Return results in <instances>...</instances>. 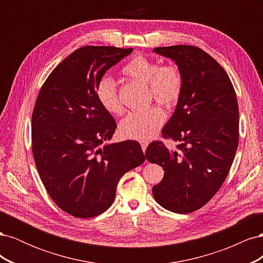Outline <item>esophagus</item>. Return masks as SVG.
I'll return each instance as SVG.
<instances>
[{
    "label": "esophagus",
    "mask_w": 263,
    "mask_h": 263,
    "mask_svg": "<svg viewBox=\"0 0 263 263\" xmlns=\"http://www.w3.org/2000/svg\"><path fill=\"white\" fill-rule=\"evenodd\" d=\"M140 145H141V149H142V151H144V153H146V149H147V146H148V142H147V141H141V142H140Z\"/></svg>",
    "instance_id": "34e87169"
}]
</instances>
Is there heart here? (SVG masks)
Instances as JSON below:
<instances>
[{"mask_svg": "<svg viewBox=\"0 0 263 263\" xmlns=\"http://www.w3.org/2000/svg\"><path fill=\"white\" fill-rule=\"evenodd\" d=\"M122 72L134 80L147 83L148 99L170 109L176 106L183 92L181 70L174 65H159L145 55H135L123 67ZM95 94L101 106L110 114H122L123 104L119 99L116 82L108 76L102 77L95 86ZM164 122V115L158 106H150L140 112H133L119 124V132L125 138L149 140Z\"/></svg>", "mask_w": 263, "mask_h": 263, "instance_id": "1", "label": "heart"}]
</instances>
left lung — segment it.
<instances>
[{"instance_id":"8db88e82","label":"left lung","mask_w":263,"mask_h":263,"mask_svg":"<svg viewBox=\"0 0 263 263\" xmlns=\"http://www.w3.org/2000/svg\"><path fill=\"white\" fill-rule=\"evenodd\" d=\"M155 52L176 61L183 92L162 137L179 142L171 151L160 140L147 147L149 162L164 177L153 187L163 209L178 214L197 211L226 180L239 140V108L232 81L219 63L196 46L157 47Z\"/></svg>"}]
</instances>
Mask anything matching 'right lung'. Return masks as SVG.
<instances>
[{"label":"right lung","mask_w":263,"mask_h":263,"mask_svg":"<svg viewBox=\"0 0 263 263\" xmlns=\"http://www.w3.org/2000/svg\"><path fill=\"white\" fill-rule=\"evenodd\" d=\"M133 48L84 46L46 79L31 116V150L52 201L78 218H92L113 204L117 183L145 161L137 141L105 145L116 122L95 86Z\"/></svg>","instance_id":"right-lung-1"}]
</instances>
